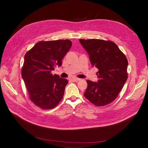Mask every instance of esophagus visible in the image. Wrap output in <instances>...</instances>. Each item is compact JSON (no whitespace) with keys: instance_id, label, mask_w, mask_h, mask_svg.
Here are the masks:
<instances>
[{"instance_id":"1","label":"esophagus","mask_w":148,"mask_h":148,"mask_svg":"<svg viewBox=\"0 0 148 148\" xmlns=\"http://www.w3.org/2000/svg\"><path fill=\"white\" fill-rule=\"evenodd\" d=\"M80 80V79H79V78H73L72 79L73 82H78Z\"/></svg>"}]
</instances>
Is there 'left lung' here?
Returning a JSON list of instances; mask_svg holds the SVG:
<instances>
[{
    "instance_id": "8db88e82",
    "label": "left lung",
    "mask_w": 148,
    "mask_h": 148,
    "mask_svg": "<svg viewBox=\"0 0 148 148\" xmlns=\"http://www.w3.org/2000/svg\"><path fill=\"white\" fill-rule=\"evenodd\" d=\"M88 52L92 66L98 69L99 80H88L84 95L96 106L110 104L117 98L128 78V60L118 45L98 39L79 40Z\"/></svg>"
}]
</instances>
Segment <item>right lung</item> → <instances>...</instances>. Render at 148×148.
<instances>
[{
	"label": "right lung",
	"mask_w": 148,
	"mask_h": 148,
	"mask_svg": "<svg viewBox=\"0 0 148 148\" xmlns=\"http://www.w3.org/2000/svg\"><path fill=\"white\" fill-rule=\"evenodd\" d=\"M71 45L69 40L40 41L25 54L23 79L30 99L42 109L55 107L63 98L68 81L51 72L62 65Z\"/></svg>",
	"instance_id": "right-lung-1"
}]
</instances>
